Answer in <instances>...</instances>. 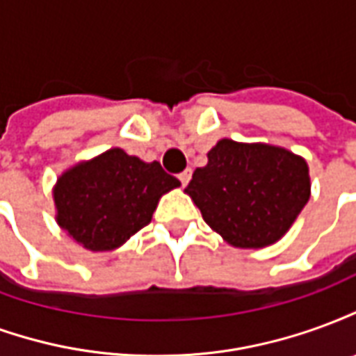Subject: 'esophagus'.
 <instances>
[{"label": "esophagus", "instance_id": "34e87169", "mask_svg": "<svg viewBox=\"0 0 356 356\" xmlns=\"http://www.w3.org/2000/svg\"><path fill=\"white\" fill-rule=\"evenodd\" d=\"M191 177H193V171H191V170H185L183 173H179V181H181V185H183V186L188 185Z\"/></svg>", "mask_w": 356, "mask_h": 356}]
</instances>
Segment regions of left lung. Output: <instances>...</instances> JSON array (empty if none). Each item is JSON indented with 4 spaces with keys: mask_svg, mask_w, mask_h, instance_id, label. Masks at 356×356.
Segmentation results:
<instances>
[{
    "mask_svg": "<svg viewBox=\"0 0 356 356\" xmlns=\"http://www.w3.org/2000/svg\"><path fill=\"white\" fill-rule=\"evenodd\" d=\"M185 193L234 248H265L288 232L311 196L309 165L273 145L221 139Z\"/></svg>",
    "mask_w": 356,
    "mask_h": 356,
    "instance_id": "8db88e82",
    "label": "left lung"
}]
</instances>
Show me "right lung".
I'll use <instances>...</instances> for the list:
<instances>
[{"label":"right lung","mask_w":356,"mask_h":356,"mask_svg":"<svg viewBox=\"0 0 356 356\" xmlns=\"http://www.w3.org/2000/svg\"><path fill=\"white\" fill-rule=\"evenodd\" d=\"M179 185L158 162L110 148L57 179V223L91 252H110L147 227L160 198Z\"/></svg>","instance_id":"obj_1"}]
</instances>
